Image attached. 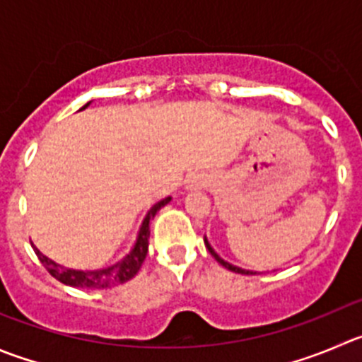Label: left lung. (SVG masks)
<instances>
[{"label": "left lung", "mask_w": 362, "mask_h": 362, "mask_svg": "<svg viewBox=\"0 0 362 362\" xmlns=\"http://www.w3.org/2000/svg\"><path fill=\"white\" fill-rule=\"evenodd\" d=\"M204 243H206V247H208V250H209V254H211L213 257H215L216 261H218L220 264H222L223 268H227V270H230V272H235V274H242V275H256L257 272H250V270H243V268H240V267H235V264H230V263H227V261H223L222 257L218 256V254L215 252V250H213V247L209 245L208 243V240L204 238Z\"/></svg>", "instance_id": "left-lung-1"}]
</instances>
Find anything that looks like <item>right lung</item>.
I'll use <instances>...</instances> for the list:
<instances>
[{
	"mask_svg": "<svg viewBox=\"0 0 362 362\" xmlns=\"http://www.w3.org/2000/svg\"><path fill=\"white\" fill-rule=\"evenodd\" d=\"M88 105H90V103H87L81 110L87 108ZM168 202H170V197H165L149 209V213H147L146 218H144L142 226H140L139 236H136V242L135 245H133V249L129 250V254H126V257H122L119 263L112 264V267L108 268H101V270H74V268H67L54 263L53 259L44 256L37 247H33V250H35L37 257H39L40 263L44 264V268H46L54 279H58V281L67 284V286L95 288V290L119 286V284H124V282L129 281V279H133L139 274L140 267H142L144 259H146L147 256V249H149L151 218H154V215H156L165 204H168Z\"/></svg>",
	"mask_w": 362,
	"mask_h": 362,
	"instance_id": "1",
	"label": "right lung"
}]
</instances>
